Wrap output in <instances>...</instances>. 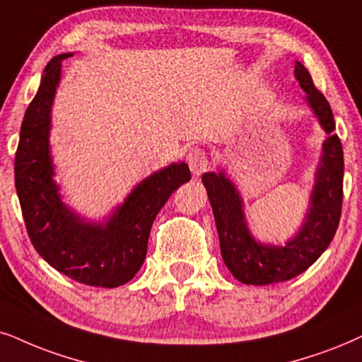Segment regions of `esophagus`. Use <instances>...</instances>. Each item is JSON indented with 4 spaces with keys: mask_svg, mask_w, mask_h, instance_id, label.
Segmentation results:
<instances>
[{
    "mask_svg": "<svg viewBox=\"0 0 362 362\" xmlns=\"http://www.w3.org/2000/svg\"><path fill=\"white\" fill-rule=\"evenodd\" d=\"M187 162H189V167L194 175H200V173H204L210 167L207 152L199 147L190 150V153L187 155Z\"/></svg>",
    "mask_w": 362,
    "mask_h": 362,
    "instance_id": "34e87169",
    "label": "esophagus"
}]
</instances>
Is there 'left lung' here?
Here are the masks:
<instances>
[{
    "mask_svg": "<svg viewBox=\"0 0 362 362\" xmlns=\"http://www.w3.org/2000/svg\"><path fill=\"white\" fill-rule=\"evenodd\" d=\"M294 75L308 93L309 107L329 135L322 144L309 210L297 234L286 245L260 244L247 227L244 202L230 178L223 172L202 175L214 210L222 259L232 276L242 284L267 286L299 276L321 257L339 226L344 155L339 136L332 134L336 128L332 110L326 97L314 86L303 63L296 62Z\"/></svg>",
    "mask_w": 362,
    "mask_h": 362,
    "instance_id": "1",
    "label": "left lung"
}]
</instances>
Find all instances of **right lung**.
Wrapping results in <instances>:
<instances>
[{
  "label": "right lung",
  "mask_w": 362,
  "mask_h": 362,
  "mask_svg": "<svg viewBox=\"0 0 362 362\" xmlns=\"http://www.w3.org/2000/svg\"><path fill=\"white\" fill-rule=\"evenodd\" d=\"M68 57L71 53L58 54L48 63L26 108L15 157L16 194L31 244L53 269L86 286L118 287L140 271L155 217L192 175L184 162L152 173L102 223L85 221L63 204L53 178L49 128L62 62Z\"/></svg>",
  "instance_id": "obj_1"
}]
</instances>
